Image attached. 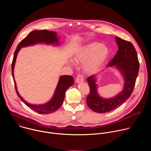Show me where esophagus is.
Here are the masks:
<instances>
[{"label": "esophagus", "mask_w": 151, "mask_h": 151, "mask_svg": "<svg viewBox=\"0 0 151 151\" xmlns=\"http://www.w3.org/2000/svg\"><path fill=\"white\" fill-rule=\"evenodd\" d=\"M83 81H84L83 77L81 75H79L77 76V77L76 78V83H80V82H82Z\"/></svg>", "instance_id": "34e87169"}]
</instances>
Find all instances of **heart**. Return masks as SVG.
Segmentation results:
<instances>
[{
  "label": "heart",
  "instance_id": "heart-1",
  "mask_svg": "<svg viewBox=\"0 0 151 151\" xmlns=\"http://www.w3.org/2000/svg\"><path fill=\"white\" fill-rule=\"evenodd\" d=\"M109 49L99 42H92L82 46L78 50L73 57L78 63H83L86 73L93 74L98 71L108 58Z\"/></svg>",
  "mask_w": 151,
  "mask_h": 151
}]
</instances>
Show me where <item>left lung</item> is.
Segmentation results:
<instances>
[{
    "label": "left lung",
    "mask_w": 151,
    "mask_h": 151,
    "mask_svg": "<svg viewBox=\"0 0 151 151\" xmlns=\"http://www.w3.org/2000/svg\"><path fill=\"white\" fill-rule=\"evenodd\" d=\"M118 50L106 68L115 67L124 79L123 90L116 96L104 99L97 92L96 83L97 75L87 78L90 92L87 97V104L95 112L106 113L119 107L132 95L139 70V62L134 47L130 42L115 37Z\"/></svg>",
    "instance_id": "left-lung-1"
}]
</instances>
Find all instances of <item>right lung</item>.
<instances>
[{
  "mask_svg": "<svg viewBox=\"0 0 151 151\" xmlns=\"http://www.w3.org/2000/svg\"><path fill=\"white\" fill-rule=\"evenodd\" d=\"M37 44H45L58 45L59 39L57 33L48 30H34L30 32L24 39L20 42L14 54V58L12 63V75L14 82L15 88L17 96L28 107L33 111L41 114H49L56 111L62 105L66 91L74 83L73 78L69 75H63L59 78V81L52 99L47 103L43 104H30L24 100L21 97L17 88V84L14 79V69L17 54L22 47H26L30 45H34Z\"/></svg>",
  "mask_w": 151,
  "mask_h": 151,
  "instance_id": "right-lung-1",
  "label": "right lung"
}]
</instances>
